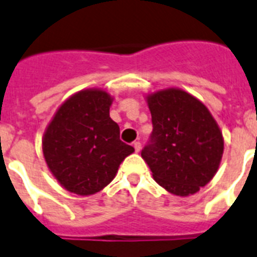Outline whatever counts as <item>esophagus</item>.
Masks as SVG:
<instances>
[{
	"label": "esophagus",
	"instance_id": "34e87169",
	"mask_svg": "<svg viewBox=\"0 0 257 257\" xmlns=\"http://www.w3.org/2000/svg\"><path fill=\"white\" fill-rule=\"evenodd\" d=\"M133 147H135L136 152L139 153L140 150H141V143H140V141H135V143H133Z\"/></svg>",
	"mask_w": 257,
	"mask_h": 257
}]
</instances>
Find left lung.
Instances as JSON below:
<instances>
[{
  "label": "left lung",
  "instance_id": "1",
  "mask_svg": "<svg viewBox=\"0 0 257 257\" xmlns=\"http://www.w3.org/2000/svg\"><path fill=\"white\" fill-rule=\"evenodd\" d=\"M153 132L141 156L156 182L187 197L206 186L222 160L223 136L208 109L182 89L148 96Z\"/></svg>",
  "mask_w": 257,
  "mask_h": 257
}]
</instances>
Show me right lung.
Here are the masks:
<instances>
[{
    "instance_id": "obj_1",
    "label": "right lung",
    "mask_w": 257,
    "mask_h": 257,
    "mask_svg": "<svg viewBox=\"0 0 257 257\" xmlns=\"http://www.w3.org/2000/svg\"><path fill=\"white\" fill-rule=\"evenodd\" d=\"M110 104L104 91H80L60 105L46 129L42 149L47 166L71 193L100 191L135 152L120 140V128L109 117Z\"/></svg>"
}]
</instances>
